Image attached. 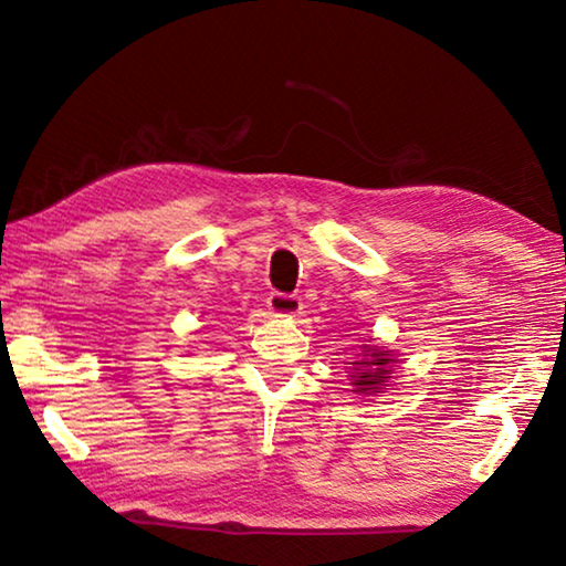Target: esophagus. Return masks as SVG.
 <instances>
[{
	"label": "esophagus",
	"instance_id": "esophagus-1",
	"mask_svg": "<svg viewBox=\"0 0 566 566\" xmlns=\"http://www.w3.org/2000/svg\"><path fill=\"white\" fill-rule=\"evenodd\" d=\"M266 306H270V312L276 314V317H296V314H302V300L292 294L274 292L270 294V300H266Z\"/></svg>",
	"mask_w": 566,
	"mask_h": 566
}]
</instances>
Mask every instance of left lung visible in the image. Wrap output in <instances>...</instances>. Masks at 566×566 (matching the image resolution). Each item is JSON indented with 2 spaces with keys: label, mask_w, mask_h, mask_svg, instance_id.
Instances as JSON below:
<instances>
[{
  "label": "left lung",
  "mask_w": 566,
  "mask_h": 566,
  "mask_svg": "<svg viewBox=\"0 0 566 566\" xmlns=\"http://www.w3.org/2000/svg\"><path fill=\"white\" fill-rule=\"evenodd\" d=\"M349 385L354 387V395L361 397H379L381 391L389 387V379L395 375V367L399 359L385 347L377 344H361V352L357 354V361H349Z\"/></svg>",
  "instance_id": "left-lung-1"
}]
</instances>
